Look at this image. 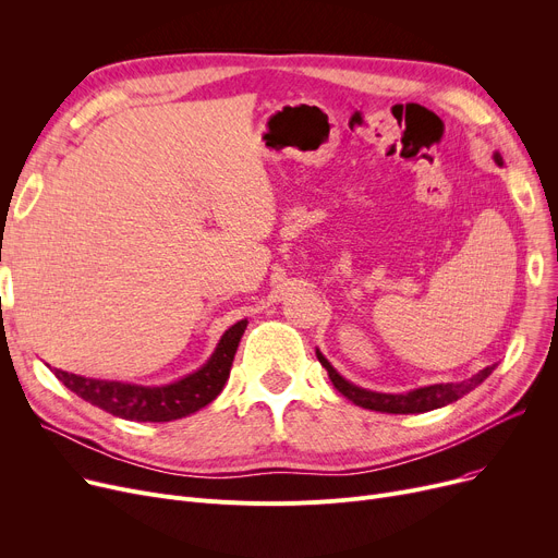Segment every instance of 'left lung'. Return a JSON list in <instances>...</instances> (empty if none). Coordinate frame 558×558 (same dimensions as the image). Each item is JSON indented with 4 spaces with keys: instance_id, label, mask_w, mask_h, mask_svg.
I'll list each match as a JSON object with an SVG mask.
<instances>
[{
    "instance_id": "8db88e82",
    "label": "left lung",
    "mask_w": 558,
    "mask_h": 558,
    "mask_svg": "<svg viewBox=\"0 0 558 558\" xmlns=\"http://www.w3.org/2000/svg\"><path fill=\"white\" fill-rule=\"evenodd\" d=\"M493 160L497 165H502V156L497 151L493 154ZM316 357H318L320 366L328 371L330 383L335 385V389L341 396H345L348 400H353L355 404H360L364 409H373V412H383V414H423V412H432V409L446 407V404L463 398L465 393H471L495 371V364H493V366H486L484 371H480L477 375L463 379V383L429 385V387H421V389H414L409 393H377V391H368V389L350 385L348 379H343L332 368V364L318 353V350H316Z\"/></svg>"
}]
</instances>
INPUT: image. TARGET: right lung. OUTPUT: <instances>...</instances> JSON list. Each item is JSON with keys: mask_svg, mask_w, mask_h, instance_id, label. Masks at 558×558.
<instances>
[{"mask_svg": "<svg viewBox=\"0 0 558 558\" xmlns=\"http://www.w3.org/2000/svg\"><path fill=\"white\" fill-rule=\"evenodd\" d=\"M246 326V318L238 320V324L223 332L208 362L198 371L165 387H142L117 383V379H95L61 368H53V375L78 398L104 409V412L112 416L137 423L175 421L198 412V409L210 404L221 393Z\"/></svg>", "mask_w": 558, "mask_h": 558, "instance_id": "obj_1", "label": "right lung"}]
</instances>
